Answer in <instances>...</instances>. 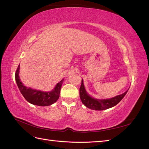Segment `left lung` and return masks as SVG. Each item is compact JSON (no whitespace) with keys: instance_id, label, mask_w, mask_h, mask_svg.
<instances>
[{"instance_id":"obj_1","label":"left lung","mask_w":149,"mask_h":149,"mask_svg":"<svg viewBox=\"0 0 149 149\" xmlns=\"http://www.w3.org/2000/svg\"><path fill=\"white\" fill-rule=\"evenodd\" d=\"M129 90V89H128ZM128 90L123 94L112 97L107 100H97L93 98L87 94L84 89L83 81H81V84L79 88V97L84 104L91 109L96 111H102L109 109L110 107L115 106L123 100V98L127 93Z\"/></svg>"}]
</instances>
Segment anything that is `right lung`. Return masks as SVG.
<instances>
[{
    "mask_svg": "<svg viewBox=\"0 0 149 149\" xmlns=\"http://www.w3.org/2000/svg\"><path fill=\"white\" fill-rule=\"evenodd\" d=\"M19 69L20 65L18 66L15 74L16 83L20 93L29 102L37 106H47L52 104L58 100L60 96V90L63 79L58 83L53 91L50 92L38 91V90L32 89L30 88H28L22 84L19 76Z\"/></svg>",
    "mask_w": 149,
    "mask_h": 149,
    "instance_id": "obj_1",
    "label": "right lung"
}]
</instances>
